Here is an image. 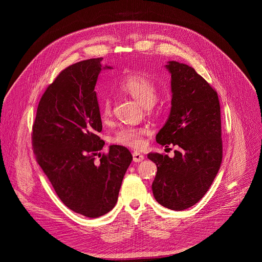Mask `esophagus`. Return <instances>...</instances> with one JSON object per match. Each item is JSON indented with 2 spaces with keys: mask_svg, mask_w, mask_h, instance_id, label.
<instances>
[{
  "mask_svg": "<svg viewBox=\"0 0 262 262\" xmlns=\"http://www.w3.org/2000/svg\"><path fill=\"white\" fill-rule=\"evenodd\" d=\"M144 159V156L142 154H140L139 152H134L133 153V160L135 162H140Z\"/></svg>",
  "mask_w": 262,
  "mask_h": 262,
  "instance_id": "34e87169",
  "label": "esophagus"
}]
</instances>
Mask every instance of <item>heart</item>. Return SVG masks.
<instances>
[{
  "label": "heart",
  "mask_w": 262,
  "mask_h": 262,
  "mask_svg": "<svg viewBox=\"0 0 262 262\" xmlns=\"http://www.w3.org/2000/svg\"><path fill=\"white\" fill-rule=\"evenodd\" d=\"M118 88L148 109L154 108V103L158 98V87L156 82L144 74L134 73L126 75L119 81ZM99 108L102 120H108L113 114L112 99L109 96H104L100 100ZM145 134L146 129L144 128L122 127L115 133L113 141L120 145L140 148L144 143L143 137Z\"/></svg>",
  "instance_id": "b5f03b06"
}]
</instances>
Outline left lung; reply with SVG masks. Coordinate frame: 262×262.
I'll return each instance as SVG.
<instances>
[{
    "label": "left lung",
    "mask_w": 262,
    "mask_h": 262,
    "mask_svg": "<svg viewBox=\"0 0 262 262\" xmlns=\"http://www.w3.org/2000/svg\"><path fill=\"white\" fill-rule=\"evenodd\" d=\"M166 67L172 77V107L156 141L177 149L173 158L158 153L147 157L157 166L152 185L156 201L184 210L206 194L221 166V108L215 89L193 68L177 61Z\"/></svg>",
    "instance_id": "1"
}]
</instances>
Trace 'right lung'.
Listing matches in <instances>:
<instances>
[{"mask_svg":"<svg viewBox=\"0 0 262 262\" xmlns=\"http://www.w3.org/2000/svg\"><path fill=\"white\" fill-rule=\"evenodd\" d=\"M102 59L76 62L57 75L41 96L32 132L37 162L56 194L68 208L88 217L115 207L133 160L122 145L101 154L105 142L98 136L102 121L94 87Z\"/></svg>","mask_w":262,"mask_h":262,"instance_id":"add662e5","label":"right lung"}]
</instances>
